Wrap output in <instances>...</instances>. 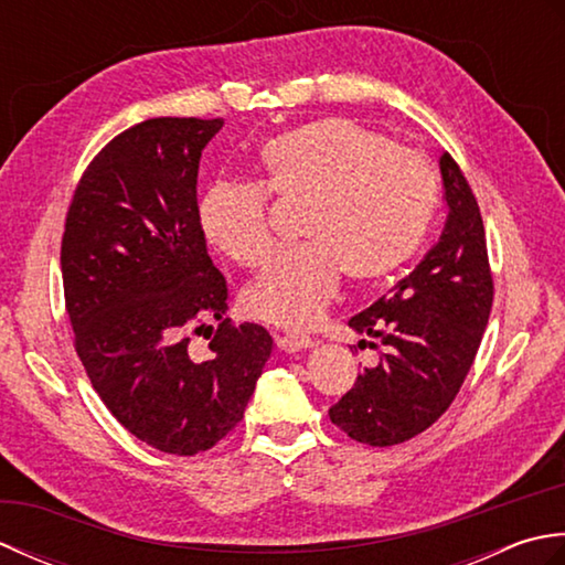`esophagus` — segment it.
Wrapping results in <instances>:
<instances>
[{"mask_svg":"<svg viewBox=\"0 0 565 565\" xmlns=\"http://www.w3.org/2000/svg\"><path fill=\"white\" fill-rule=\"evenodd\" d=\"M279 347H281L286 354H294V352H301V350H310V347H316V340L308 338V334L289 332V334H284V338L279 340Z\"/></svg>","mask_w":565,"mask_h":565,"instance_id":"esophagus-1","label":"esophagus"}]
</instances>
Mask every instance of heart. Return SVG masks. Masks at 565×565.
<instances>
[{
  "mask_svg": "<svg viewBox=\"0 0 565 565\" xmlns=\"http://www.w3.org/2000/svg\"><path fill=\"white\" fill-rule=\"evenodd\" d=\"M262 184L218 179L199 201L203 237L235 264L259 267L274 249L269 196L308 199L301 247L276 255L243 291L249 316L306 328L326 313L344 271L379 284L423 247L437 209L429 162L347 118H322L269 138Z\"/></svg>",
  "mask_w": 565,
  "mask_h": 565,
  "instance_id": "obj_1",
  "label": "heart"
}]
</instances>
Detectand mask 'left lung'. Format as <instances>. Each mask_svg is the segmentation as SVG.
Listing matches in <instances>:
<instances>
[{
	"mask_svg": "<svg viewBox=\"0 0 565 565\" xmlns=\"http://www.w3.org/2000/svg\"><path fill=\"white\" fill-rule=\"evenodd\" d=\"M439 172L449 209L439 243L386 296L350 320L354 332L379 340L383 352L330 407V419L369 447H393L437 423L473 364L493 306L473 191L449 152L439 154Z\"/></svg>",
	"mask_w": 565,
	"mask_h": 565,
	"instance_id": "obj_1",
	"label": "left lung"
}]
</instances>
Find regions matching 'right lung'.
Listing matches in <instances>:
<instances>
[{
    "mask_svg": "<svg viewBox=\"0 0 565 565\" xmlns=\"http://www.w3.org/2000/svg\"><path fill=\"white\" fill-rule=\"evenodd\" d=\"M223 118H148L87 167L60 269L75 350L94 391L152 449L194 456L243 419L269 332L231 326L227 286L199 227V160ZM220 322L201 360L188 330ZM213 330V326H209Z\"/></svg>",
    "mask_w": 565,
    "mask_h": 565,
    "instance_id": "add662e5",
    "label": "right lung"
}]
</instances>
